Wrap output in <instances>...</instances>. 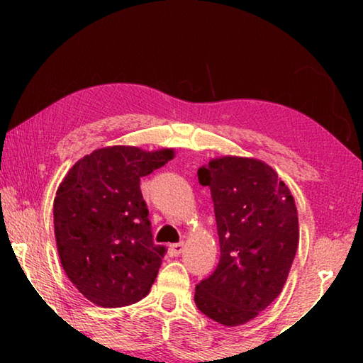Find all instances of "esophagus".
I'll return each mask as SVG.
<instances>
[{
	"label": "esophagus",
	"instance_id": "34e87169",
	"mask_svg": "<svg viewBox=\"0 0 363 363\" xmlns=\"http://www.w3.org/2000/svg\"><path fill=\"white\" fill-rule=\"evenodd\" d=\"M184 251V245L182 243H173L169 245V255L171 256H179Z\"/></svg>",
	"mask_w": 363,
	"mask_h": 363
}]
</instances>
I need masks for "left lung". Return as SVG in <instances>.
<instances>
[{
  "instance_id": "obj_1",
  "label": "left lung",
  "mask_w": 363,
  "mask_h": 363,
  "mask_svg": "<svg viewBox=\"0 0 363 363\" xmlns=\"http://www.w3.org/2000/svg\"><path fill=\"white\" fill-rule=\"evenodd\" d=\"M211 190L220 256L195 288V304L224 327H238L279 296L298 250L294 199L277 171L257 158L225 155L199 168Z\"/></svg>"
}]
</instances>
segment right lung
Instances as JSON below:
<instances>
[{"instance_id":"1","label":"right lung","mask_w":363,"mask_h":363,"mask_svg":"<svg viewBox=\"0 0 363 363\" xmlns=\"http://www.w3.org/2000/svg\"><path fill=\"white\" fill-rule=\"evenodd\" d=\"M174 158V149L113 145L84 155L54 199L60 264L77 290L101 307H123L149 294L164 247L153 245L140 177Z\"/></svg>"}]
</instances>
